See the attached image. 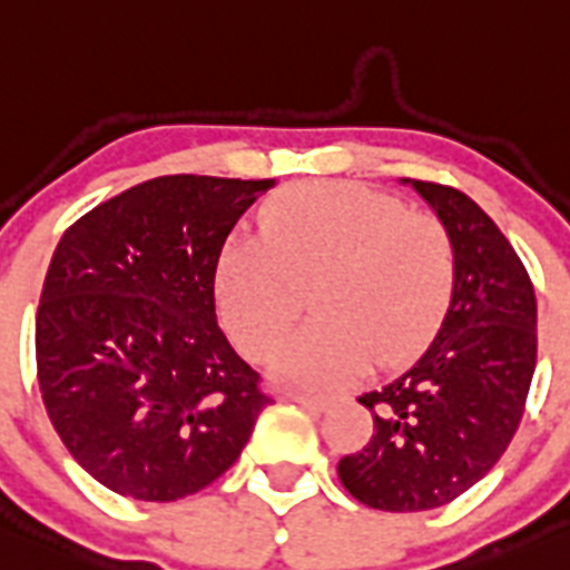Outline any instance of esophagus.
Here are the masks:
<instances>
[{
	"label": "esophagus",
	"instance_id": "1",
	"mask_svg": "<svg viewBox=\"0 0 570 570\" xmlns=\"http://www.w3.org/2000/svg\"><path fill=\"white\" fill-rule=\"evenodd\" d=\"M292 402L301 404L304 410H315V413H324V410H330L335 404L333 395H309V393H292L289 395Z\"/></svg>",
	"mask_w": 570,
	"mask_h": 570
}]
</instances>
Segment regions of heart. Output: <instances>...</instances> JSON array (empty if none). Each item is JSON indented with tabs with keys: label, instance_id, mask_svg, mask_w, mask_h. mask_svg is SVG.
Returning a JSON list of instances; mask_svg holds the SVG:
<instances>
[{
	"label": "heart",
	"instance_id": "heart-1",
	"mask_svg": "<svg viewBox=\"0 0 570 570\" xmlns=\"http://www.w3.org/2000/svg\"><path fill=\"white\" fill-rule=\"evenodd\" d=\"M456 249L442 220L358 183H304L272 203L261 235H237L215 269L217 315L240 353L269 358L313 286L315 321L275 358L281 381L333 390L399 364L435 333Z\"/></svg>",
	"mask_w": 570,
	"mask_h": 570
}]
</instances>
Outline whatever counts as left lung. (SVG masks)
Returning <instances> with one entry per match:
<instances>
[{"label":"left lung","mask_w":570,"mask_h":570,"mask_svg":"<svg viewBox=\"0 0 570 570\" xmlns=\"http://www.w3.org/2000/svg\"><path fill=\"white\" fill-rule=\"evenodd\" d=\"M456 249V278L435 338L387 387L358 399L373 413L367 448L338 479L375 511H433L499 462L537 367V295L522 261L464 191L410 180Z\"/></svg>","instance_id":"obj_1"}]
</instances>
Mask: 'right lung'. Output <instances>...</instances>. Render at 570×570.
I'll return each instance as SVG.
<instances>
[{"label":"right lung","mask_w":570,"mask_h":570,"mask_svg":"<svg viewBox=\"0 0 570 570\" xmlns=\"http://www.w3.org/2000/svg\"><path fill=\"white\" fill-rule=\"evenodd\" d=\"M272 186L155 177L79 217L53 249L39 390L68 453L108 491L137 502L203 491L272 402L215 313L226 237Z\"/></svg>","instance_id":"1"}]
</instances>
